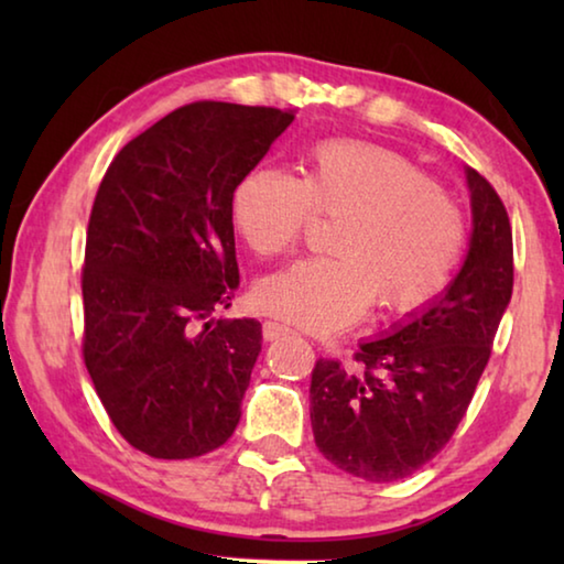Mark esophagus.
Returning a JSON list of instances; mask_svg holds the SVG:
<instances>
[{"instance_id":"34e87169","label":"esophagus","mask_w":564,"mask_h":564,"mask_svg":"<svg viewBox=\"0 0 564 564\" xmlns=\"http://www.w3.org/2000/svg\"><path fill=\"white\" fill-rule=\"evenodd\" d=\"M293 333L289 326H283V323H275V321H265L263 323V338L265 340H279L283 336H289Z\"/></svg>"}]
</instances>
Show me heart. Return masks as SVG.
I'll use <instances>...</instances> for the list:
<instances>
[{
  "mask_svg": "<svg viewBox=\"0 0 564 564\" xmlns=\"http://www.w3.org/2000/svg\"><path fill=\"white\" fill-rule=\"evenodd\" d=\"M313 214L340 216L328 259L291 263L256 285L269 316L311 333H336L378 311L425 308L453 279L465 243L460 208L413 161L352 139L305 154L303 176L261 166L234 191L231 218L256 256L301 241Z\"/></svg>",
  "mask_w": 564,
  "mask_h": 564,
  "instance_id": "obj_1",
  "label": "heart"
}]
</instances>
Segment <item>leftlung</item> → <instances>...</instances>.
<instances>
[{"label":"left lung","mask_w":564,"mask_h":564,"mask_svg":"<svg viewBox=\"0 0 564 564\" xmlns=\"http://www.w3.org/2000/svg\"><path fill=\"white\" fill-rule=\"evenodd\" d=\"M470 251L451 289L388 338L362 343L356 370L318 358L311 373V425L318 451L368 482L413 475L451 443L514 281L512 226L498 191L467 169Z\"/></svg>","instance_id":"obj_1"}]
</instances>
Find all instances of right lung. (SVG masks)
Returning <instances> with one entry per match:
<instances>
[{
    "mask_svg": "<svg viewBox=\"0 0 564 564\" xmlns=\"http://www.w3.org/2000/svg\"><path fill=\"white\" fill-rule=\"evenodd\" d=\"M293 109L194 101L123 147L94 198L82 352L113 427L156 460L221 447L261 350L253 318L208 321L238 285L231 198Z\"/></svg>",
    "mask_w": 564,
    "mask_h": 564,
    "instance_id": "obj_1",
    "label": "right lung"
}]
</instances>
